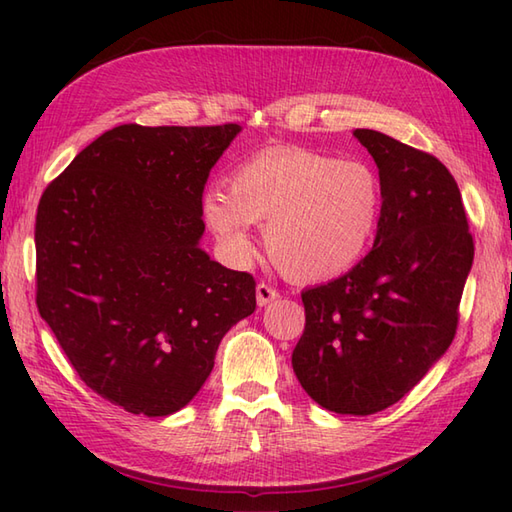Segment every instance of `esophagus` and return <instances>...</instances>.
Masks as SVG:
<instances>
[{
  "label": "esophagus",
  "instance_id": "34e87169",
  "mask_svg": "<svg viewBox=\"0 0 512 512\" xmlns=\"http://www.w3.org/2000/svg\"><path fill=\"white\" fill-rule=\"evenodd\" d=\"M279 299V290L273 288L270 284H266V281H259L257 284V303L259 306H268L270 301Z\"/></svg>",
  "mask_w": 512,
  "mask_h": 512
}]
</instances>
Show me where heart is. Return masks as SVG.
Listing matches in <instances>:
<instances>
[{"label": "heart", "instance_id": "obj_1", "mask_svg": "<svg viewBox=\"0 0 512 512\" xmlns=\"http://www.w3.org/2000/svg\"><path fill=\"white\" fill-rule=\"evenodd\" d=\"M383 204L378 173L361 160L308 149H270L242 162L226 195L206 193L202 211L235 259L253 255L248 224L264 226L268 255L286 277L319 281L365 255Z\"/></svg>", "mask_w": 512, "mask_h": 512}]
</instances>
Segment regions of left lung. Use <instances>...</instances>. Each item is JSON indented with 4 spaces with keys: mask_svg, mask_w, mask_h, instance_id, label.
I'll list each match as a JSON object with an SVG mask.
<instances>
[{
    "mask_svg": "<svg viewBox=\"0 0 512 512\" xmlns=\"http://www.w3.org/2000/svg\"><path fill=\"white\" fill-rule=\"evenodd\" d=\"M354 136L383 184L376 239L343 277L301 292L292 369L321 407L369 416L449 350L475 244L458 182L436 156L374 129Z\"/></svg>",
    "mask_w": 512,
    "mask_h": 512,
    "instance_id": "1",
    "label": "left lung"
}]
</instances>
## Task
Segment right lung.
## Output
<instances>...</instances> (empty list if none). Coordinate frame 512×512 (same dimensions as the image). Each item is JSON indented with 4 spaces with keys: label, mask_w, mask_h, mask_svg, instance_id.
I'll return each mask as SVG.
<instances>
[{
    "label": "right lung",
    "mask_w": 512,
    "mask_h": 512,
    "mask_svg": "<svg viewBox=\"0 0 512 512\" xmlns=\"http://www.w3.org/2000/svg\"><path fill=\"white\" fill-rule=\"evenodd\" d=\"M237 123L114 127L43 191L37 308L79 378L136 416L182 409L255 279L198 246L202 193Z\"/></svg>",
    "instance_id": "1"
}]
</instances>
